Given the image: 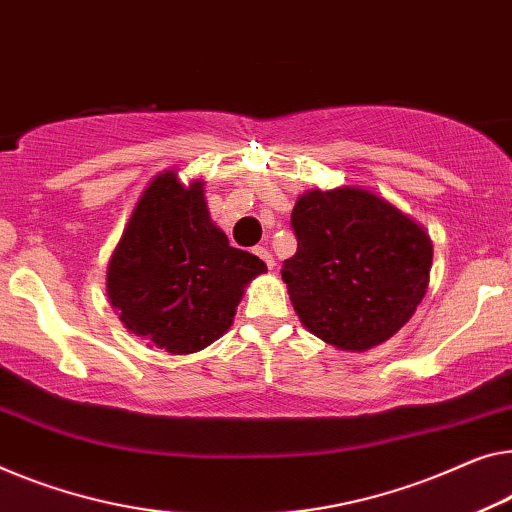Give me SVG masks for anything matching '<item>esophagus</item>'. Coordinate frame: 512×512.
<instances>
[{
  "label": "esophagus",
  "instance_id": "obj_1",
  "mask_svg": "<svg viewBox=\"0 0 512 512\" xmlns=\"http://www.w3.org/2000/svg\"><path fill=\"white\" fill-rule=\"evenodd\" d=\"M253 253L259 257V259H264V264L269 266V269H273V266H276V262H273V255L269 253V250H266L264 246H257Z\"/></svg>",
  "mask_w": 512,
  "mask_h": 512
}]
</instances>
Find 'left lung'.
<instances>
[{
	"mask_svg": "<svg viewBox=\"0 0 512 512\" xmlns=\"http://www.w3.org/2000/svg\"><path fill=\"white\" fill-rule=\"evenodd\" d=\"M296 255L282 262L296 315L329 345L365 352L423 301L432 243L421 225L361 188L310 190L292 211Z\"/></svg>",
	"mask_w": 512,
	"mask_h": 512,
	"instance_id": "obj_1",
	"label": "left lung"
}]
</instances>
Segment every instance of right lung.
Wrapping results in <instances>:
<instances>
[{"mask_svg": "<svg viewBox=\"0 0 512 512\" xmlns=\"http://www.w3.org/2000/svg\"><path fill=\"white\" fill-rule=\"evenodd\" d=\"M266 264L211 223L202 183L165 172L137 202L110 259L108 294L128 331L193 354L230 329L243 287Z\"/></svg>", "mask_w": 512, "mask_h": 512, "instance_id": "right-lung-1", "label": "right lung"}]
</instances>
